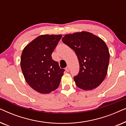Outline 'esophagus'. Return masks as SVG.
<instances>
[{"label": "esophagus", "mask_w": 126, "mask_h": 126, "mask_svg": "<svg viewBox=\"0 0 126 126\" xmlns=\"http://www.w3.org/2000/svg\"><path fill=\"white\" fill-rule=\"evenodd\" d=\"M69 69H70V68H69V66H68L66 68H65V70H66V71L68 72H69Z\"/></svg>", "instance_id": "esophagus-1"}]
</instances>
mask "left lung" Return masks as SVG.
Instances as JSON below:
<instances>
[{
	"instance_id": "left-lung-1",
	"label": "left lung",
	"mask_w": 126,
	"mask_h": 126,
	"mask_svg": "<svg viewBox=\"0 0 126 126\" xmlns=\"http://www.w3.org/2000/svg\"><path fill=\"white\" fill-rule=\"evenodd\" d=\"M62 41L75 51L78 58L80 70L74 77L76 85L85 91L97 87L106 76L110 61L104 41L87 32L67 34Z\"/></svg>"
}]
</instances>
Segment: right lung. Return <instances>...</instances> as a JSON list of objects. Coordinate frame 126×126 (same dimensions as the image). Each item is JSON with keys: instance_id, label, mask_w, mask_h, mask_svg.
Here are the masks:
<instances>
[{"instance_id": "add662e5", "label": "right lung", "mask_w": 126, "mask_h": 126, "mask_svg": "<svg viewBox=\"0 0 126 126\" xmlns=\"http://www.w3.org/2000/svg\"><path fill=\"white\" fill-rule=\"evenodd\" d=\"M61 35L39 36L24 48L20 66L26 81L34 90L49 94L57 88L65 70L60 68L51 54Z\"/></svg>"}]
</instances>
